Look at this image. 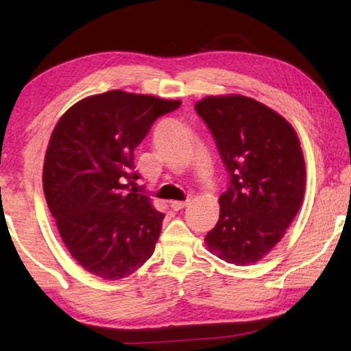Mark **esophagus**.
I'll return each instance as SVG.
<instances>
[{
	"label": "esophagus",
	"instance_id": "1",
	"mask_svg": "<svg viewBox=\"0 0 351 351\" xmlns=\"http://www.w3.org/2000/svg\"><path fill=\"white\" fill-rule=\"evenodd\" d=\"M189 205V200H185V202H176V200H173V202H170V206H171V210L173 211H180V210H182V208H185Z\"/></svg>",
	"mask_w": 351,
	"mask_h": 351
}]
</instances>
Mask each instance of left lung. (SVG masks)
<instances>
[{
  "instance_id": "left-lung-1",
  "label": "left lung",
  "mask_w": 351,
  "mask_h": 351,
  "mask_svg": "<svg viewBox=\"0 0 351 351\" xmlns=\"http://www.w3.org/2000/svg\"><path fill=\"white\" fill-rule=\"evenodd\" d=\"M195 108L229 175L219 221L205 237L208 249L226 263L253 264L300 210L306 170L299 137L280 114L247 96H208Z\"/></svg>"
}]
</instances>
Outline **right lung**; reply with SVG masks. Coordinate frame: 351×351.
<instances>
[{
    "label": "right lung",
    "mask_w": 351,
    "mask_h": 351,
    "mask_svg": "<svg viewBox=\"0 0 351 351\" xmlns=\"http://www.w3.org/2000/svg\"><path fill=\"white\" fill-rule=\"evenodd\" d=\"M181 101L111 90L88 96L57 122L43 162V193L73 259L119 280L152 256L164 214L130 189L134 151Z\"/></svg>",
    "instance_id": "right-lung-1"
}]
</instances>
